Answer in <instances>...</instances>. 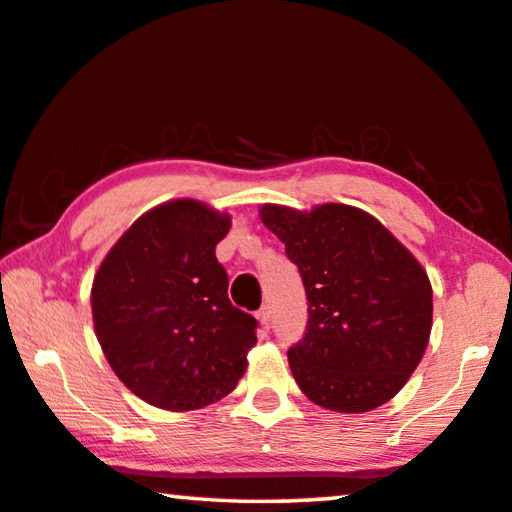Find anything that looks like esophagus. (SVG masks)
I'll return each mask as SVG.
<instances>
[{
	"instance_id": "34e87169",
	"label": "esophagus",
	"mask_w": 512,
	"mask_h": 512,
	"mask_svg": "<svg viewBox=\"0 0 512 512\" xmlns=\"http://www.w3.org/2000/svg\"><path fill=\"white\" fill-rule=\"evenodd\" d=\"M257 319L262 323V328L269 330L271 328V321H273V312H271V305H264L262 310L257 312Z\"/></svg>"
}]
</instances>
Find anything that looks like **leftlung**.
Listing matches in <instances>:
<instances>
[{"label": "left lung", "instance_id": "8db88e82", "mask_svg": "<svg viewBox=\"0 0 512 512\" xmlns=\"http://www.w3.org/2000/svg\"><path fill=\"white\" fill-rule=\"evenodd\" d=\"M285 243L307 296V328L289 348L307 399L335 412H369L408 383L433 326V289L403 243L358 207L259 209Z\"/></svg>", "mask_w": 512, "mask_h": 512}]
</instances>
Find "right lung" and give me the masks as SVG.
Segmentation results:
<instances>
[{"instance_id": "1", "label": "right lung", "mask_w": 512, "mask_h": 512, "mask_svg": "<svg viewBox=\"0 0 512 512\" xmlns=\"http://www.w3.org/2000/svg\"><path fill=\"white\" fill-rule=\"evenodd\" d=\"M230 216L198 200L145 212L95 273L93 326L129 392L161 410H198L237 387L255 316L227 298L216 243Z\"/></svg>"}]
</instances>
